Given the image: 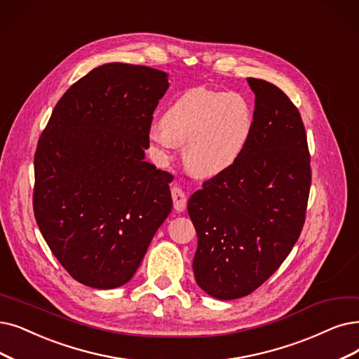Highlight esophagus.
I'll return each instance as SVG.
<instances>
[{
    "label": "esophagus",
    "instance_id": "34e87169",
    "mask_svg": "<svg viewBox=\"0 0 359 359\" xmlns=\"http://www.w3.org/2000/svg\"><path fill=\"white\" fill-rule=\"evenodd\" d=\"M172 194V200H174V208L177 212H182L187 206V196L180 189V187H174L170 190Z\"/></svg>",
    "mask_w": 359,
    "mask_h": 359
}]
</instances>
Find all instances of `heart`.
<instances>
[{
	"instance_id": "1",
	"label": "heart",
	"mask_w": 359,
	"mask_h": 359,
	"mask_svg": "<svg viewBox=\"0 0 359 359\" xmlns=\"http://www.w3.org/2000/svg\"><path fill=\"white\" fill-rule=\"evenodd\" d=\"M255 113L237 93L191 88L178 95L153 125L149 138L156 147H182V159L193 174L210 178L234 168L246 153Z\"/></svg>"
}]
</instances>
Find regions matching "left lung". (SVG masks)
Wrapping results in <instances>:
<instances>
[{
  "label": "left lung",
  "instance_id": "1",
  "mask_svg": "<svg viewBox=\"0 0 359 359\" xmlns=\"http://www.w3.org/2000/svg\"><path fill=\"white\" fill-rule=\"evenodd\" d=\"M255 126L246 153L189 200L197 233L193 261L200 289L212 297L248 296L292 252L304 228L311 157L297 107L278 87L248 78Z\"/></svg>",
  "mask_w": 359,
  "mask_h": 359
}]
</instances>
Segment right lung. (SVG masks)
<instances>
[{
	"label": "right lung",
	"mask_w": 359,
	"mask_h": 359,
	"mask_svg": "<svg viewBox=\"0 0 359 359\" xmlns=\"http://www.w3.org/2000/svg\"><path fill=\"white\" fill-rule=\"evenodd\" d=\"M168 75L107 63L63 94L35 151L34 213L63 268L93 289L138 269L172 209V175L144 162Z\"/></svg>",
	"instance_id": "1"
}]
</instances>
